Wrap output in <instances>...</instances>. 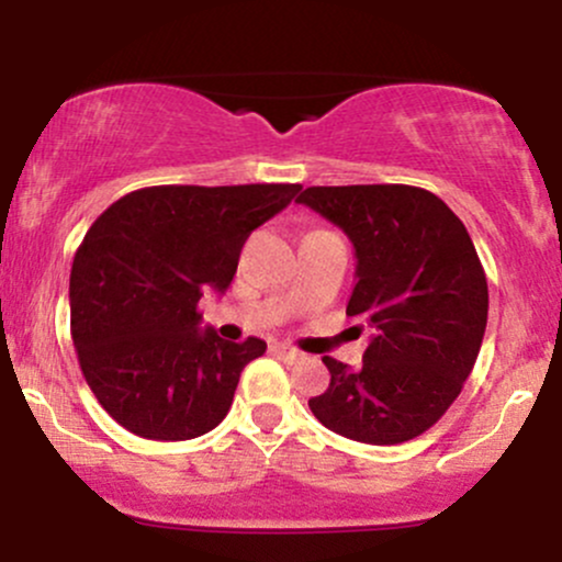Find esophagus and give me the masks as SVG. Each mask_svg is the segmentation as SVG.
Segmentation results:
<instances>
[{"instance_id":"obj_1","label":"esophagus","mask_w":562,"mask_h":562,"mask_svg":"<svg viewBox=\"0 0 562 562\" xmlns=\"http://www.w3.org/2000/svg\"><path fill=\"white\" fill-rule=\"evenodd\" d=\"M274 351L280 353V357H285L288 362H299V359L303 357L299 348H293V346H288V344H274Z\"/></svg>"}]
</instances>
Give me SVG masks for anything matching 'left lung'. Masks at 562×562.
I'll return each mask as SVG.
<instances>
[{"mask_svg":"<svg viewBox=\"0 0 562 562\" xmlns=\"http://www.w3.org/2000/svg\"><path fill=\"white\" fill-rule=\"evenodd\" d=\"M295 203L351 240L346 314L372 327L359 370L322 357L330 389L308 398L314 417L375 447L425 434L460 396L486 333L488 285L465 224L409 184L306 187Z\"/></svg>","mask_w":562,"mask_h":562,"instance_id":"obj_1","label":"left lung"}]
</instances>
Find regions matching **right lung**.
<instances>
[{
    "instance_id": "add662e5",
    "label": "right lung",
    "mask_w": 562,
    "mask_h": 562,
    "mask_svg": "<svg viewBox=\"0 0 562 562\" xmlns=\"http://www.w3.org/2000/svg\"><path fill=\"white\" fill-rule=\"evenodd\" d=\"M301 184H160L97 216L70 267V335L89 389L126 430L187 441L227 417L261 338L222 340L198 301L224 293L243 243Z\"/></svg>"
}]
</instances>
